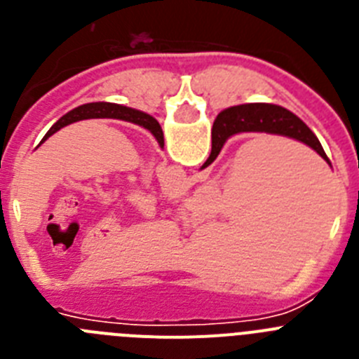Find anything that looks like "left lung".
I'll return each instance as SVG.
<instances>
[{
  "instance_id": "obj_1",
  "label": "left lung",
  "mask_w": 359,
  "mask_h": 359,
  "mask_svg": "<svg viewBox=\"0 0 359 359\" xmlns=\"http://www.w3.org/2000/svg\"><path fill=\"white\" fill-rule=\"evenodd\" d=\"M90 118H115V120H123V122L136 123V126L147 129V131L156 138L158 145L163 149V131H161L160 123H158V120L154 118V116L147 115V113H144V111L133 109V107L120 106V104H111V102L82 104V106L68 111L65 116H61V118L57 120L52 128H50V131L44 135L41 144L48 140L53 133L66 128V126H69V123L81 122V120H90ZM39 145H37V147H39Z\"/></svg>"
}]
</instances>
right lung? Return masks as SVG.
I'll return each instance as SVG.
<instances>
[{
	"label": "right lung",
	"mask_w": 359,
	"mask_h": 359,
	"mask_svg": "<svg viewBox=\"0 0 359 359\" xmlns=\"http://www.w3.org/2000/svg\"><path fill=\"white\" fill-rule=\"evenodd\" d=\"M239 133H268V135L287 136V138L306 144L331 165L315 133L297 115L277 104L257 102L241 104V106L228 107L219 113L212 126V152L201 169L208 167L217 158L230 136L239 135Z\"/></svg>",
	"instance_id": "add662e5"
}]
</instances>
